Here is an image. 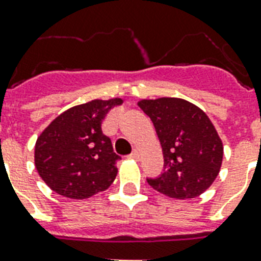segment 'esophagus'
I'll return each instance as SVG.
<instances>
[{"instance_id":"1","label":"esophagus","mask_w":261,"mask_h":261,"mask_svg":"<svg viewBox=\"0 0 261 261\" xmlns=\"http://www.w3.org/2000/svg\"><path fill=\"white\" fill-rule=\"evenodd\" d=\"M128 159H133V160H135V161H138V160H139V153H138V150H134V151H133V153H131V154L128 155Z\"/></svg>"}]
</instances>
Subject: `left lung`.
<instances>
[{
    "label": "left lung",
    "instance_id": "left-lung-1",
    "mask_svg": "<svg viewBox=\"0 0 261 261\" xmlns=\"http://www.w3.org/2000/svg\"><path fill=\"white\" fill-rule=\"evenodd\" d=\"M151 119L164 154V172L147 178L155 191L174 199H192L214 182L222 165L223 145L204 112L177 97L141 100Z\"/></svg>",
    "mask_w": 261,
    "mask_h": 261
}]
</instances>
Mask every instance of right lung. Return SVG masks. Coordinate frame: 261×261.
I'll use <instances>...</instances> for the list:
<instances>
[{
  "label": "right lung",
  "instance_id": "1",
  "mask_svg": "<svg viewBox=\"0 0 261 261\" xmlns=\"http://www.w3.org/2000/svg\"><path fill=\"white\" fill-rule=\"evenodd\" d=\"M122 98L92 100L71 107L53 120L38 137L35 167L43 181L57 194L87 199L114 182L120 160L101 123Z\"/></svg>",
  "mask_w": 261,
  "mask_h": 261
}]
</instances>
